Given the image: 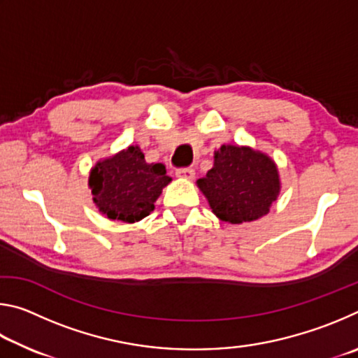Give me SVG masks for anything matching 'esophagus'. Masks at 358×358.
<instances>
[{"label":"esophagus","mask_w":358,"mask_h":358,"mask_svg":"<svg viewBox=\"0 0 358 358\" xmlns=\"http://www.w3.org/2000/svg\"><path fill=\"white\" fill-rule=\"evenodd\" d=\"M194 175H196V172H194V169H191V167L178 169V171H177V177H180V178L192 180V178H194Z\"/></svg>","instance_id":"1"}]
</instances>
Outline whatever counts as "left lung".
<instances>
[{
    "mask_svg": "<svg viewBox=\"0 0 358 358\" xmlns=\"http://www.w3.org/2000/svg\"><path fill=\"white\" fill-rule=\"evenodd\" d=\"M197 186L213 213L230 224L265 216L281 189L273 159L262 151L238 145H222L215 151L213 169L197 180Z\"/></svg>",
    "mask_w": 358,
    "mask_h": 358,
    "instance_id": "8db88e82",
    "label": "left lung"
}]
</instances>
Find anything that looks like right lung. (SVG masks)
<instances>
[{"instance_id":"right-lung-1","label":"right lung","mask_w":358,"mask_h":358,"mask_svg":"<svg viewBox=\"0 0 358 358\" xmlns=\"http://www.w3.org/2000/svg\"><path fill=\"white\" fill-rule=\"evenodd\" d=\"M172 178L164 164H148L142 150L131 145L99 161L90 172L93 202L108 220L136 222L155 210L162 187Z\"/></svg>"}]
</instances>
